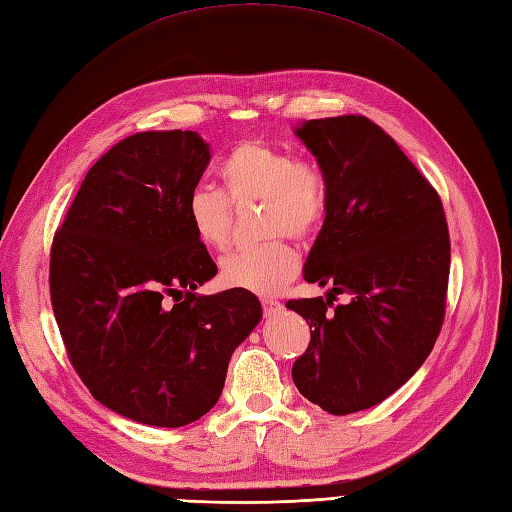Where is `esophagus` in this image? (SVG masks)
Segmentation results:
<instances>
[{"instance_id": "34e87169", "label": "esophagus", "mask_w": 512, "mask_h": 512, "mask_svg": "<svg viewBox=\"0 0 512 512\" xmlns=\"http://www.w3.org/2000/svg\"><path fill=\"white\" fill-rule=\"evenodd\" d=\"M280 309H282V302H278L274 298H263V311H265V315H274Z\"/></svg>"}]
</instances>
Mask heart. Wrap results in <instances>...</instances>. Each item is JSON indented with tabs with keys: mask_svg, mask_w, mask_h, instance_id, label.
<instances>
[{
	"mask_svg": "<svg viewBox=\"0 0 512 512\" xmlns=\"http://www.w3.org/2000/svg\"><path fill=\"white\" fill-rule=\"evenodd\" d=\"M221 190L199 186L186 199V217L201 245L223 249L234 227L232 206L258 201L263 236L289 234L298 241L315 236L331 206V177L309 155H295L265 140H243L217 166ZM300 256L285 238L238 249L221 260L223 285L260 295L276 293L298 274Z\"/></svg>",
	"mask_w": 512,
	"mask_h": 512,
	"instance_id": "obj_1",
	"label": "heart"
}]
</instances>
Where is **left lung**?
Segmentation results:
<instances>
[{
    "instance_id": "obj_1",
    "label": "left lung",
    "mask_w": 512,
    "mask_h": 512,
    "mask_svg": "<svg viewBox=\"0 0 512 512\" xmlns=\"http://www.w3.org/2000/svg\"><path fill=\"white\" fill-rule=\"evenodd\" d=\"M295 133L331 177L304 280L333 289L287 302L311 328L291 377L344 416L388 399L429 357L447 311L449 227L436 188L370 118H317ZM339 292L346 305L332 302Z\"/></svg>"
}]
</instances>
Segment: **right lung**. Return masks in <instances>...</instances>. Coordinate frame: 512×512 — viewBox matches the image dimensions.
Masks as SVG:
<instances>
[{"instance_id":"obj_1","label":"right lung","mask_w":512,"mask_h":512,"mask_svg":"<svg viewBox=\"0 0 512 512\" xmlns=\"http://www.w3.org/2000/svg\"><path fill=\"white\" fill-rule=\"evenodd\" d=\"M208 162L195 131L133 133L89 168L52 238L50 300L67 359L96 401L144 425L208 414L263 315L245 289L195 293L217 274L186 217Z\"/></svg>"}]
</instances>
